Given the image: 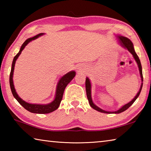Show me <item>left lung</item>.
Segmentation results:
<instances>
[{"label":"left lung","instance_id":"8db88e82","mask_svg":"<svg viewBox=\"0 0 151 151\" xmlns=\"http://www.w3.org/2000/svg\"><path fill=\"white\" fill-rule=\"evenodd\" d=\"M117 38H118L119 40V42L121 43V45L122 46V47H124V48H126L131 53L133 56V57L134 58V60H136V62L138 65V67H139V72H140V78H141V81L142 82H143V77H142V66H141V64H140V61L139 57H138V55H137V53L135 52L134 49V47H133V44H132V42L131 41V40L128 39L127 37H122V36H117ZM85 86H86V96H87V99H88V101L89 102V104H90V106L92 107V108L95 109L96 111H99V112H103V113H114V114H119V113H121L122 112H124V111H126L127 109H129L130 106H131L132 104L134 103V102L136 101V99L139 97V94L140 93V91H141V89L142 87V83L141 84V85H140V88L139 89V91L138 92V93L137 94V95L135 96L134 98L132 99V100L129 102V103H127L126 104H124V106H122L121 109H119L118 111H114V112H109V111H104V110L101 109V108H99V107L97 106L96 105H95L93 103V100H92V96H91V82L90 80H89V78L88 77L86 78V82H85Z\"/></svg>","mask_w":151,"mask_h":151}]
</instances>
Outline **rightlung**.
Listing matches in <instances>:
<instances>
[{
  "label": "right lung",
  "instance_id": "add662e5",
  "mask_svg": "<svg viewBox=\"0 0 151 151\" xmlns=\"http://www.w3.org/2000/svg\"><path fill=\"white\" fill-rule=\"evenodd\" d=\"M45 33H40V34L36 35L35 37H33L32 38H29V39H28L27 40H25V42L22 45L21 47H20L19 52L17 53V55L15 56L13 58V61H12V63L11 73H10V78H9L10 86H11L12 95H13L14 98L17 99V101L19 102V103L21 104V105L23 106L25 109H27L28 111L32 112V113H37V114L50 113V112H52L54 111H55V110H57L60 105L61 101H62L63 93H64V91H65L66 86H67L68 84L73 80V78L75 77V76L76 75L75 71H70V72L66 73V75H65L60 78V79L57 84L54 101L51 102V103L49 104H30L29 103H27V102H25L24 101L22 100V99L20 98L19 96L18 95V94L17 93L16 90H15L14 88V84H13V79H12V78H13V73H14V69L15 63H16V60L18 58V57H19V55L21 54V52L22 51V50L24 49V47H26V46L29 44L30 41L37 39L38 37H40V36H42Z\"/></svg>",
  "mask_w": 151,
  "mask_h": 151
}]
</instances>
